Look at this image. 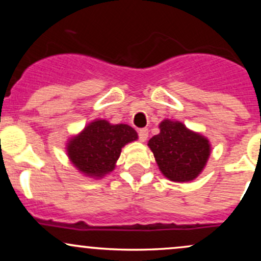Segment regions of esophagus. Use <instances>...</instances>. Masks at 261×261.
Instances as JSON below:
<instances>
[{"instance_id":"esophagus-1","label":"esophagus","mask_w":261,"mask_h":261,"mask_svg":"<svg viewBox=\"0 0 261 261\" xmlns=\"http://www.w3.org/2000/svg\"><path fill=\"white\" fill-rule=\"evenodd\" d=\"M139 137H140L141 142H145V141L147 140V137H148V130H147V128H141V130L139 131Z\"/></svg>"}]
</instances>
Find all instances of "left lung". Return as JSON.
Wrapping results in <instances>:
<instances>
[{
    "label": "left lung",
    "mask_w": 261,
    "mask_h": 261,
    "mask_svg": "<svg viewBox=\"0 0 261 261\" xmlns=\"http://www.w3.org/2000/svg\"><path fill=\"white\" fill-rule=\"evenodd\" d=\"M147 145L162 174L175 182L196 179L211 154L207 137L170 119L161 121L160 134L154 135Z\"/></svg>",
    "instance_id": "1"
}]
</instances>
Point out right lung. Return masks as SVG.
<instances>
[{
  "instance_id": "add662e5",
  "label": "right lung",
  "mask_w": 261,
  "mask_h": 261,
  "mask_svg": "<svg viewBox=\"0 0 261 261\" xmlns=\"http://www.w3.org/2000/svg\"><path fill=\"white\" fill-rule=\"evenodd\" d=\"M139 139L127 124H110L95 119L66 142V153L73 167L85 176L100 179L112 173L121 148Z\"/></svg>"
}]
</instances>
